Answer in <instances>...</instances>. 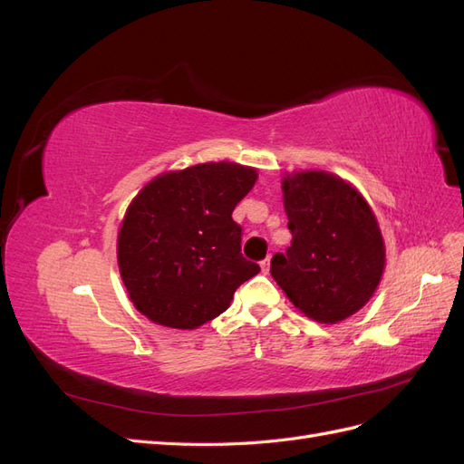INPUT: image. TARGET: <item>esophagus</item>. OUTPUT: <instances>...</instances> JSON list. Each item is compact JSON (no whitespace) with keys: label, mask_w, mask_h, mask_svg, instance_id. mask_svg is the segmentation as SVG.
<instances>
[{"label":"esophagus","mask_w":464,"mask_h":464,"mask_svg":"<svg viewBox=\"0 0 464 464\" xmlns=\"http://www.w3.org/2000/svg\"><path fill=\"white\" fill-rule=\"evenodd\" d=\"M269 266H271V257H265V259L261 261V269H263V273H269Z\"/></svg>","instance_id":"1"}]
</instances>
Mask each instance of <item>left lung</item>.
Returning a JSON list of instances; mask_svg holds the SVG:
<instances>
[{"label": "left lung", "mask_w": 464, "mask_h": 464, "mask_svg": "<svg viewBox=\"0 0 464 464\" xmlns=\"http://www.w3.org/2000/svg\"><path fill=\"white\" fill-rule=\"evenodd\" d=\"M290 247L271 259V275L290 302L319 323L356 314L383 275L385 247L362 195L327 172L285 178Z\"/></svg>", "instance_id": "8db88e82"}]
</instances>
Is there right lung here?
<instances>
[{"label":"right lung","instance_id":"right-lung-1","mask_svg":"<svg viewBox=\"0 0 464 464\" xmlns=\"http://www.w3.org/2000/svg\"><path fill=\"white\" fill-rule=\"evenodd\" d=\"M254 168L208 162L154 178L130 205L118 263L135 307L164 327L195 329L230 305L259 273L242 256L232 210L254 188Z\"/></svg>","mask_w":464,"mask_h":464}]
</instances>
